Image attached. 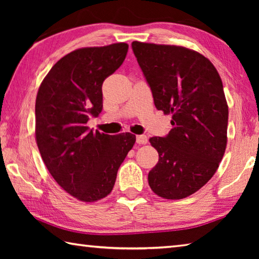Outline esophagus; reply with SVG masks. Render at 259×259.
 <instances>
[{
  "label": "esophagus",
  "instance_id": "34e87169",
  "mask_svg": "<svg viewBox=\"0 0 259 259\" xmlns=\"http://www.w3.org/2000/svg\"><path fill=\"white\" fill-rule=\"evenodd\" d=\"M136 141H137V144H138V145H146L148 142V138H147V136H145V135H140V136H137Z\"/></svg>",
  "mask_w": 259,
  "mask_h": 259
}]
</instances>
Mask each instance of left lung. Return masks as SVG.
<instances>
[{"label": "left lung", "mask_w": 259, "mask_h": 259, "mask_svg": "<svg viewBox=\"0 0 259 259\" xmlns=\"http://www.w3.org/2000/svg\"><path fill=\"white\" fill-rule=\"evenodd\" d=\"M131 46L156 108L172 114L169 134L149 139L159 160L148 183L164 199H183L211 179L226 150L222 79L207 58L190 49L138 41Z\"/></svg>", "instance_id": "1"}]
</instances>
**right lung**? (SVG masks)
Segmentation results:
<instances>
[{"label": "right lung", "instance_id": "add662e5", "mask_svg": "<svg viewBox=\"0 0 259 259\" xmlns=\"http://www.w3.org/2000/svg\"><path fill=\"white\" fill-rule=\"evenodd\" d=\"M129 46L82 48L53 65L35 100V139L54 180L76 199L93 202L111 192L118 169L136 142L129 133L90 130L102 111V83L124 61Z\"/></svg>", "mask_w": 259, "mask_h": 259}]
</instances>
